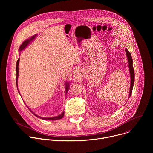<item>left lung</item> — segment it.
I'll return each mask as SVG.
<instances>
[{"mask_svg":"<svg viewBox=\"0 0 153 153\" xmlns=\"http://www.w3.org/2000/svg\"><path fill=\"white\" fill-rule=\"evenodd\" d=\"M125 52L128 58V64H129V70L130 73V76H131V86H130V90H129V97L132 93L133 88V86H134V71L133 66V59L131 57V53L129 52V51L125 48Z\"/></svg>","mask_w":153,"mask_h":153,"instance_id":"1","label":"left lung"}]
</instances>
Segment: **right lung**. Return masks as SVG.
<instances>
[{
    "label": "right lung",
    "mask_w": 153,
    "mask_h": 153,
    "mask_svg": "<svg viewBox=\"0 0 153 153\" xmlns=\"http://www.w3.org/2000/svg\"><path fill=\"white\" fill-rule=\"evenodd\" d=\"M36 36V34H35V35H34L33 37H31L30 39H27V40H25L23 43H22V44L21 45H20V47H19V51H21L22 50H23L28 44L29 43L31 42V41H32L33 39H34V38H35V37ZM19 58L18 59V60H17V63H16V85H17V79H18V75H19V67H18V66H19ZM65 84H66V87H65V89H66V93H67V91H68V89H69V83H65ZM20 94V93H19ZM27 106V105H26ZM28 107V106H27ZM29 109V108H28ZM29 110H30V111L33 113V114H34V115H35L36 117H39L40 116H38L37 115H36V114H34L33 112H32L31 111V110L30 109H29ZM63 116H64V111L60 114V115H59V116H56V117H40V119H43V120H58V119H62L63 117Z\"/></svg>",
    "instance_id": "right-lung-1"
}]
</instances>
